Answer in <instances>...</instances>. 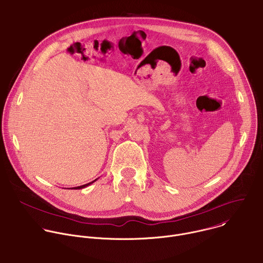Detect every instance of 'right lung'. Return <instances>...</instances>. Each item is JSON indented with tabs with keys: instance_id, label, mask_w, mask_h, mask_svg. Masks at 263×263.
<instances>
[{
	"instance_id": "right-lung-1",
	"label": "right lung",
	"mask_w": 263,
	"mask_h": 263,
	"mask_svg": "<svg viewBox=\"0 0 263 263\" xmlns=\"http://www.w3.org/2000/svg\"><path fill=\"white\" fill-rule=\"evenodd\" d=\"M98 179H96L95 181H93V182H91V183H87V184H85V185H82V186H78V187H73V188H68V189H73V190H79V189H82V188H85V187H87V186H90V185H92L94 182H96Z\"/></svg>"
}]
</instances>
